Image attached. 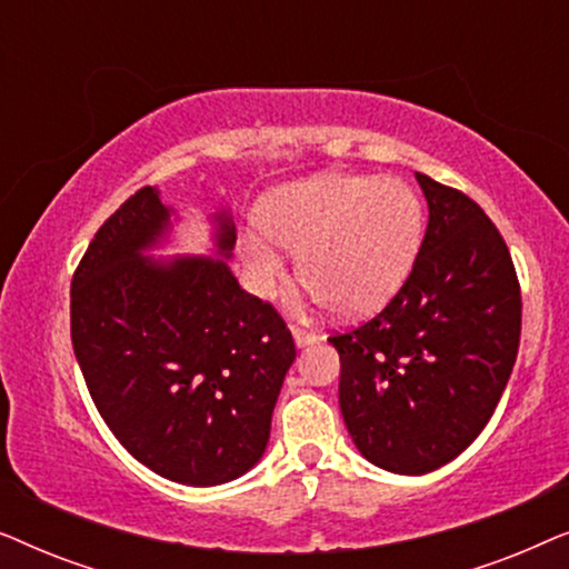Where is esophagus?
Segmentation results:
<instances>
[{
  "instance_id": "1",
  "label": "esophagus",
  "mask_w": 569,
  "mask_h": 569,
  "mask_svg": "<svg viewBox=\"0 0 569 569\" xmlns=\"http://www.w3.org/2000/svg\"><path fill=\"white\" fill-rule=\"evenodd\" d=\"M292 337H295V345H298V347H308V345H313V341L318 339L313 331L300 329V326H295V329H292Z\"/></svg>"
}]
</instances>
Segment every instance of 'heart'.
Instances as JSON below:
<instances>
[{"label": "heart", "mask_w": 569, "mask_h": 569, "mask_svg": "<svg viewBox=\"0 0 569 569\" xmlns=\"http://www.w3.org/2000/svg\"><path fill=\"white\" fill-rule=\"evenodd\" d=\"M263 236L246 238L248 269L259 292L282 279L279 246L300 251V277L316 300L339 313H372L409 277L422 243V204L396 178L326 173L263 201Z\"/></svg>", "instance_id": "heart-1"}]
</instances>
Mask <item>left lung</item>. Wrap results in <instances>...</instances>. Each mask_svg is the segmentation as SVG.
<instances>
[{
  "label": "left lung",
  "instance_id": "8db88e82",
  "mask_svg": "<svg viewBox=\"0 0 569 569\" xmlns=\"http://www.w3.org/2000/svg\"><path fill=\"white\" fill-rule=\"evenodd\" d=\"M430 222L407 282L331 333L355 446L393 473L440 469L477 440L516 365L520 284L500 230L463 191L417 173Z\"/></svg>",
  "mask_w": 569,
  "mask_h": 569
}]
</instances>
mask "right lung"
<instances>
[{
  "label": "right lung",
  "mask_w": 569,
  "mask_h": 569,
  "mask_svg": "<svg viewBox=\"0 0 569 569\" xmlns=\"http://www.w3.org/2000/svg\"><path fill=\"white\" fill-rule=\"evenodd\" d=\"M166 224L152 186L100 224L72 277L74 357L108 430L139 463L181 485H224L267 450L295 341L228 263L142 259ZM232 243L220 214L217 246L228 256Z\"/></svg>",
  "instance_id": "obj_1"
}]
</instances>
